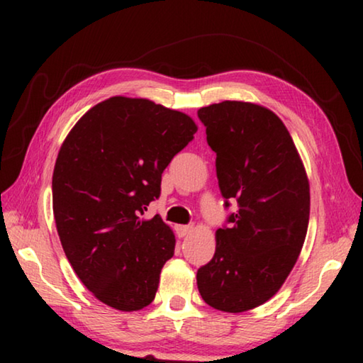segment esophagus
I'll list each match as a JSON object with an SVG mask.
<instances>
[{
    "instance_id": "esophagus-1",
    "label": "esophagus",
    "mask_w": 363,
    "mask_h": 363,
    "mask_svg": "<svg viewBox=\"0 0 363 363\" xmlns=\"http://www.w3.org/2000/svg\"><path fill=\"white\" fill-rule=\"evenodd\" d=\"M176 230H177V235H179V237H186V235H189L190 232H192V225H177Z\"/></svg>"
}]
</instances>
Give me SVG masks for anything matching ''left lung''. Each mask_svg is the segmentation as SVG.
I'll list each match as a JSON object with an SVG mask.
<instances>
[{"label": "left lung", "mask_w": 363, "mask_h": 363, "mask_svg": "<svg viewBox=\"0 0 363 363\" xmlns=\"http://www.w3.org/2000/svg\"><path fill=\"white\" fill-rule=\"evenodd\" d=\"M216 152V174L229 210L216 230V253L196 270L201 298L214 309L243 312L284 284L309 224V182L290 133L277 115L250 102L199 110Z\"/></svg>", "instance_id": "left-lung-1"}]
</instances>
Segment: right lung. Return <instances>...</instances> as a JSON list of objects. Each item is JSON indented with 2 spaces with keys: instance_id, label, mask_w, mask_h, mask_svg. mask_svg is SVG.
<instances>
[{
  "instance_id": "1",
  "label": "right lung",
  "mask_w": 363,
  "mask_h": 363,
  "mask_svg": "<svg viewBox=\"0 0 363 363\" xmlns=\"http://www.w3.org/2000/svg\"><path fill=\"white\" fill-rule=\"evenodd\" d=\"M195 133L186 113L116 96L88 110L60 147L52 174L60 243L78 279L110 307L139 311L155 298L176 240L158 214L143 216Z\"/></svg>"
}]
</instances>
